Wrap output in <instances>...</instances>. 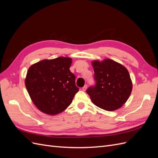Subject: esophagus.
<instances>
[{
    "label": "esophagus",
    "mask_w": 158,
    "mask_h": 158,
    "mask_svg": "<svg viewBox=\"0 0 158 158\" xmlns=\"http://www.w3.org/2000/svg\"><path fill=\"white\" fill-rule=\"evenodd\" d=\"M86 89H87V85L85 84V85H84V86L82 88V89L83 91H85V90H86Z\"/></svg>",
    "instance_id": "1"
}]
</instances>
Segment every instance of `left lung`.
<instances>
[{"instance_id":"obj_1","label":"left lung","mask_w":158,"mask_h":158,"mask_svg":"<svg viewBox=\"0 0 158 158\" xmlns=\"http://www.w3.org/2000/svg\"><path fill=\"white\" fill-rule=\"evenodd\" d=\"M95 84L87 94L95 106L108 111L122 107L131 94L132 81L127 69L111 59L92 63Z\"/></svg>"}]
</instances>
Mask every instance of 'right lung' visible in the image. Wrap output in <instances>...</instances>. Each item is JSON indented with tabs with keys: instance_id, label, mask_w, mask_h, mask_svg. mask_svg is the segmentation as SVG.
<instances>
[{
	"instance_id": "right-lung-1",
	"label": "right lung",
	"mask_w": 158,
	"mask_h": 158,
	"mask_svg": "<svg viewBox=\"0 0 158 158\" xmlns=\"http://www.w3.org/2000/svg\"><path fill=\"white\" fill-rule=\"evenodd\" d=\"M70 58L60 56L44 60L28 69L26 87L32 101L41 111L56 114L73 102L79 88L76 76L70 70Z\"/></svg>"
}]
</instances>
